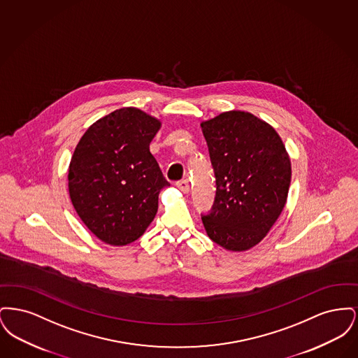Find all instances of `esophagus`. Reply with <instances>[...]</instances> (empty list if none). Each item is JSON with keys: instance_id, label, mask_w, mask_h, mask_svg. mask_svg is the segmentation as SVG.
Instances as JSON below:
<instances>
[{"instance_id": "obj_1", "label": "esophagus", "mask_w": 358, "mask_h": 358, "mask_svg": "<svg viewBox=\"0 0 358 358\" xmlns=\"http://www.w3.org/2000/svg\"><path fill=\"white\" fill-rule=\"evenodd\" d=\"M176 185H177V187H178L181 192H184V193H187V192L190 190V185H189V181H187V180H180V181L176 182Z\"/></svg>"}]
</instances>
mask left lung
<instances>
[{"label": "left lung", "instance_id": "8db88e82", "mask_svg": "<svg viewBox=\"0 0 358 358\" xmlns=\"http://www.w3.org/2000/svg\"><path fill=\"white\" fill-rule=\"evenodd\" d=\"M216 178L215 203L201 215L210 240L229 251L256 245L282 213L291 164L273 127L244 111L201 123Z\"/></svg>", "mask_w": 358, "mask_h": 358}]
</instances>
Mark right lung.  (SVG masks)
Returning a JSON list of instances; mask_svg holds the SVG:
<instances>
[{
	"mask_svg": "<svg viewBox=\"0 0 358 358\" xmlns=\"http://www.w3.org/2000/svg\"><path fill=\"white\" fill-rule=\"evenodd\" d=\"M161 122L134 107L96 120L80 138L69 171V197L87 228L104 243L126 245L153 222L164 177L150 142Z\"/></svg>",
	"mask_w": 358,
	"mask_h": 358,
	"instance_id": "obj_1",
	"label": "right lung"
}]
</instances>
